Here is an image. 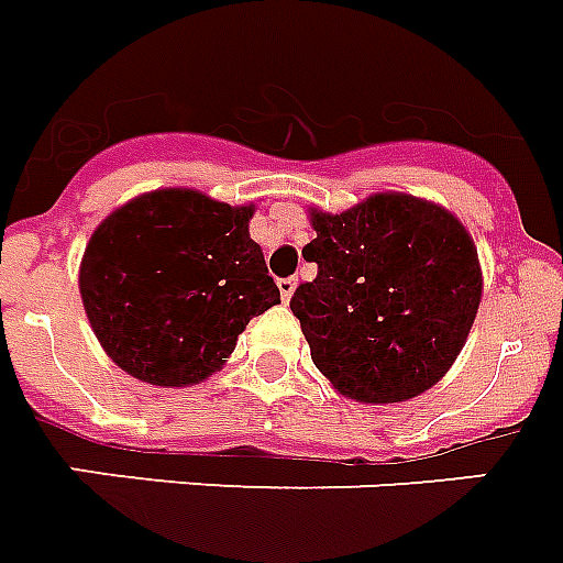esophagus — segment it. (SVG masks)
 <instances>
[{"label":"esophagus","instance_id":"obj_1","mask_svg":"<svg viewBox=\"0 0 563 563\" xmlns=\"http://www.w3.org/2000/svg\"><path fill=\"white\" fill-rule=\"evenodd\" d=\"M278 290H282V299L290 302V296H294L296 290V278H278Z\"/></svg>","mask_w":563,"mask_h":563}]
</instances>
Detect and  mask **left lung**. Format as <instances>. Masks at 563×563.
Here are the masks:
<instances>
[{"mask_svg":"<svg viewBox=\"0 0 563 563\" xmlns=\"http://www.w3.org/2000/svg\"><path fill=\"white\" fill-rule=\"evenodd\" d=\"M302 250L317 278L290 310L310 357L349 398H416L451 368L474 325L483 276L460 220L409 195H375L343 214H310Z\"/></svg>","mask_w":563,"mask_h":563,"instance_id":"left-lung-1","label":"left lung"}]
</instances>
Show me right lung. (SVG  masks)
<instances>
[{"label": "right lung", "instance_id": "obj_1", "mask_svg": "<svg viewBox=\"0 0 563 563\" xmlns=\"http://www.w3.org/2000/svg\"><path fill=\"white\" fill-rule=\"evenodd\" d=\"M250 206L165 188L112 211L80 261L89 325L115 363L154 386L223 366L246 322L282 302Z\"/></svg>", "mask_w": 563, "mask_h": 563}]
</instances>
